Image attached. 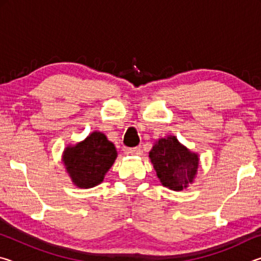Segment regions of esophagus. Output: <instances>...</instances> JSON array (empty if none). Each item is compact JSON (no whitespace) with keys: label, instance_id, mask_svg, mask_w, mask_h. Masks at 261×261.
<instances>
[{"label":"esophagus","instance_id":"esophagus-1","mask_svg":"<svg viewBox=\"0 0 261 261\" xmlns=\"http://www.w3.org/2000/svg\"><path fill=\"white\" fill-rule=\"evenodd\" d=\"M125 153L131 154V155H141V154H143V151H141L140 147H132V148L125 149Z\"/></svg>","mask_w":261,"mask_h":261}]
</instances>
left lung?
<instances>
[{"label":"left lung","mask_w":261,"mask_h":261,"mask_svg":"<svg viewBox=\"0 0 261 261\" xmlns=\"http://www.w3.org/2000/svg\"><path fill=\"white\" fill-rule=\"evenodd\" d=\"M149 158L162 185L175 191H180L192 183L199 165L197 154L188 151L175 137L156 141Z\"/></svg>","instance_id":"left-lung-1"}]
</instances>
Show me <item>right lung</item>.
Instances as JSON below:
<instances>
[{"instance_id": "1", "label": "right lung", "mask_w": 261, "mask_h": 261, "mask_svg": "<svg viewBox=\"0 0 261 261\" xmlns=\"http://www.w3.org/2000/svg\"><path fill=\"white\" fill-rule=\"evenodd\" d=\"M116 156L114 144L95 131L76 146L65 148L63 162L72 182L78 188L87 189L102 182Z\"/></svg>"}]
</instances>
